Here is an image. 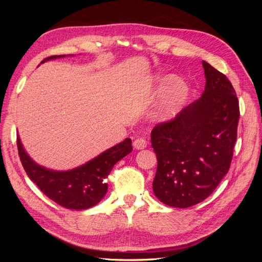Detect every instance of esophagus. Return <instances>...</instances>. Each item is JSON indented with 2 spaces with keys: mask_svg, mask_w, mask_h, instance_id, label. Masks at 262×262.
Wrapping results in <instances>:
<instances>
[{
  "mask_svg": "<svg viewBox=\"0 0 262 262\" xmlns=\"http://www.w3.org/2000/svg\"><path fill=\"white\" fill-rule=\"evenodd\" d=\"M146 144H147V142L144 138H138L133 142V146L137 149H143L144 147H146Z\"/></svg>",
  "mask_w": 262,
  "mask_h": 262,
  "instance_id": "obj_1",
  "label": "esophagus"
}]
</instances>
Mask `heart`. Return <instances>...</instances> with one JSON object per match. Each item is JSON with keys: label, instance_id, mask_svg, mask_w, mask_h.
<instances>
[{"label": "heart", "instance_id": "obj_1", "mask_svg": "<svg viewBox=\"0 0 262 262\" xmlns=\"http://www.w3.org/2000/svg\"><path fill=\"white\" fill-rule=\"evenodd\" d=\"M157 86H164L163 97L160 108H158L157 117L162 120H169L175 117L185 104L187 98V86L178 78H157L155 81Z\"/></svg>", "mask_w": 262, "mask_h": 262}]
</instances>
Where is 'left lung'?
<instances>
[{"label":"left lung","instance_id":"obj_1","mask_svg":"<svg viewBox=\"0 0 262 262\" xmlns=\"http://www.w3.org/2000/svg\"><path fill=\"white\" fill-rule=\"evenodd\" d=\"M202 66V96L150 132L157 156L154 193L173 208L192 207L215 190L228 172L237 139L239 104L234 87L208 62Z\"/></svg>","mask_w":262,"mask_h":262}]
</instances>
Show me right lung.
Segmentation results:
<instances>
[{
	"mask_svg": "<svg viewBox=\"0 0 262 262\" xmlns=\"http://www.w3.org/2000/svg\"><path fill=\"white\" fill-rule=\"evenodd\" d=\"M61 57L64 55H52L42 62ZM16 142L21 165L30 180L49 199L63 208L72 210H85L97 204L107 192L106 178L114 165L132 150L131 140L125 139L81 167L68 171H54L41 167L31 160L23 148L18 137Z\"/></svg>",
	"mask_w": 262,
	"mask_h": 262,
	"instance_id": "obj_1",
	"label": "right lung"
}]
</instances>
